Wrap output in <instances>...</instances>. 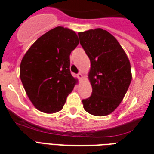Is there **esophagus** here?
Instances as JSON below:
<instances>
[{"mask_svg": "<svg viewBox=\"0 0 154 154\" xmlns=\"http://www.w3.org/2000/svg\"><path fill=\"white\" fill-rule=\"evenodd\" d=\"M77 77H78L79 79H81L83 78V75H82V74H81V73H79L78 75H77Z\"/></svg>", "mask_w": 154, "mask_h": 154, "instance_id": "obj_1", "label": "esophagus"}]
</instances>
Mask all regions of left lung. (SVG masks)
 I'll list each match as a JSON object with an SVG mask.
<instances>
[{
  "instance_id": "obj_1",
  "label": "left lung",
  "mask_w": 154,
  "mask_h": 154,
  "mask_svg": "<svg viewBox=\"0 0 154 154\" xmlns=\"http://www.w3.org/2000/svg\"><path fill=\"white\" fill-rule=\"evenodd\" d=\"M80 44L91 60L88 78L91 95L83 99V108L95 116L114 111L123 99L132 79L126 52L114 36L102 28L79 32Z\"/></svg>"
}]
</instances>
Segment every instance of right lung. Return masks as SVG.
<instances>
[{
    "label": "right lung",
    "instance_id": "add662e5",
    "mask_svg": "<svg viewBox=\"0 0 154 154\" xmlns=\"http://www.w3.org/2000/svg\"><path fill=\"white\" fill-rule=\"evenodd\" d=\"M78 44L74 31L56 27L41 35L22 59L20 77L40 111L52 114L63 107L77 82L70 71V54Z\"/></svg>",
    "mask_w": 154,
    "mask_h": 154
}]
</instances>
